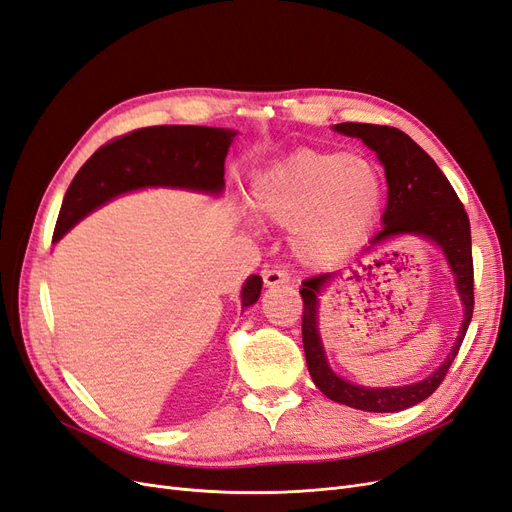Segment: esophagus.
Returning a JSON list of instances; mask_svg holds the SVG:
<instances>
[{"mask_svg": "<svg viewBox=\"0 0 512 512\" xmlns=\"http://www.w3.org/2000/svg\"><path fill=\"white\" fill-rule=\"evenodd\" d=\"M262 280H265L267 288L284 286V284H288V273H284L282 269H267L265 273H262Z\"/></svg>", "mask_w": 512, "mask_h": 512, "instance_id": "34e87169", "label": "esophagus"}]
</instances>
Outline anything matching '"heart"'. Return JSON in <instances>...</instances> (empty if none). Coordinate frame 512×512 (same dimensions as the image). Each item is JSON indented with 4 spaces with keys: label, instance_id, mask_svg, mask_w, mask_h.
<instances>
[{
    "label": "heart",
    "instance_id": "obj_1",
    "mask_svg": "<svg viewBox=\"0 0 512 512\" xmlns=\"http://www.w3.org/2000/svg\"><path fill=\"white\" fill-rule=\"evenodd\" d=\"M382 200L378 168L344 151L294 149L252 183L254 213L294 226V254L309 267H329L350 256L374 228Z\"/></svg>",
    "mask_w": 512,
    "mask_h": 512
}]
</instances>
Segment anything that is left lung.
<instances>
[{"mask_svg":"<svg viewBox=\"0 0 512 512\" xmlns=\"http://www.w3.org/2000/svg\"><path fill=\"white\" fill-rule=\"evenodd\" d=\"M333 130L361 138L371 151H376L380 164L384 166L386 183H389V203H386V211L382 215V230L369 241V247L363 254L376 252L378 247L391 243L393 239L408 235L431 241L440 247L448 267H451L455 275V288L463 305V320L457 342L433 374L421 382L406 386L369 389V386L352 384L339 378L331 369L322 348V337L318 331V297L335 280L337 273H322L303 282V288L299 290L303 299V348L309 376H312L314 384L337 404L365 412H399L421 404L423 399L438 389L446 371L451 369L470 327L474 312L470 220L453 185L448 183L438 164L406 132L389 126L352 121L337 123Z\"/></svg>","mask_w":512,"mask_h":512,"instance_id":"1","label":"left lung"}]
</instances>
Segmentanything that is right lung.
I'll return each mask as SVG.
<instances>
[{"label":"right lung","instance_id":"1","mask_svg":"<svg viewBox=\"0 0 512 512\" xmlns=\"http://www.w3.org/2000/svg\"><path fill=\"white\" fill-rule=\"evenodd\" d=\"M235 136V130L224 128L153 126L102 145L72 179L53 241L108 200L134 190L177 188L218 196L224 190V160ZM260 290L262 277H247L241 305H254Z\"/></svg>","mask_w":512,"mask_h":512}]
</instances>
